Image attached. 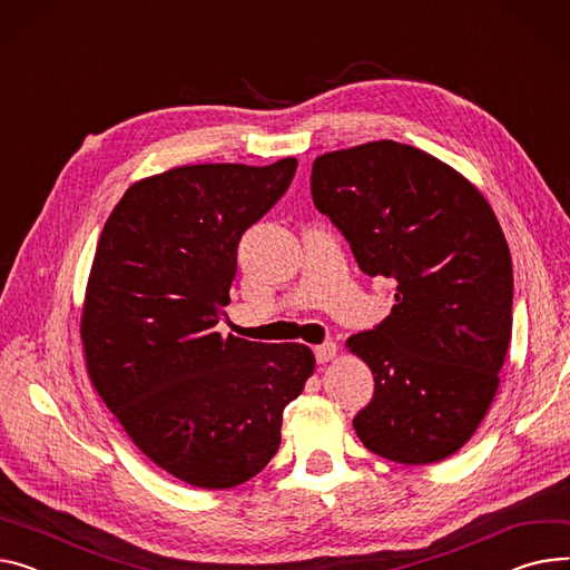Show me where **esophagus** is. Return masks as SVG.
Masks as SVG:
<instances>
[{
  "instance_id": "esophagus-1",
  "label": "esophagus",
  "mask_w": 570,
  "mask_h": 570,
  "mask_svg": "<svg viewBox=\"0 0 570 570\" xmlns=\"http://www.w3.org/2000/svg\"><path fill=\"white\" fill-rule=\"evenodd\" d=\"M334 357H336V344H334V341H325V344L316 346V362L318 364L332 362Z\"/></svg>"
}]
</instances>
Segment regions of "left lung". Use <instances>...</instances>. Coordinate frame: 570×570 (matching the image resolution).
<instances>
[{
    "mask_svg": "<svg viewBox=\"0 0 570 570\" xmlns=\"http://www.w3.org/2000/svg\"><path fill=\"white\" fill-rule=\"evenodd\" d=\"M312 197L360 271L396 282L392 314L346 341L375 383L357 438L394 463L444 461L483 422L511 338L513 268L495 213L456 169L392 139L316 158Z\"/></svg>",
    "mask_w": 570,
    "mask_h": 570,
    "instance_id": "obj_1",
    "label": "left lung"
}]
</instances>
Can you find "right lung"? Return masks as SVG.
Segmentation results:
<instances>
[{
  "label": "right lung",
  "instance_id": "1",
  "mask_svg": "<svg viewBox=\"0 0 570 570\" xmlns=\"http://www.w3.org/2000/svg\"><path fill=\"white\" fill-rule=\"evenodd\" d=\"M295 169L187 165L137 180L96 247L80 325L91 383L144 456L195 488H234L268 465L316 366L302 344L215 332L238 243Z\"/></svg>",
  "mask_w": 570,
  "mask_h": 570
}]
</instances>
